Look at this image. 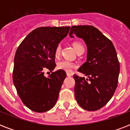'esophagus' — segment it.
<instances>
[{"label":"esophagus","instance_id":"1","mask_svg":"<svg viewBox=\"0 0 130 130\" xmlns=\"http://www.w3.org/2000/svg\"><path fill=\"white\" fill-rule=\"evenodd\" d=\"M67 75L68 77H70V76H72V75H73V73H69V72H67Z\"/></svg>","mask_w":130,"mask_h":130}]
</instances>
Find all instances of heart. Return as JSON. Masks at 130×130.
<instances>
[{"mask_svg":"<svg viewBox=\"0 0 130 130\" xmlns=\"http://www.w3.org/2000/svg\"><path fill=\"white\" fill-rule=\"evenodd\" d=\"M73 46L74 47V48L76 51V52L80 50L82 48H84V46L82 44L79 42H73ZM61 44H58L56 46L55 49V57H59L61 54ZM76 67V65L75 63L71 62V61H67V60H63V61H59V63H57V67L58 69L60 70H63V71H67V72H69V71H72V69L73 68H75Z\"/></svg>","mask_w":130,"mask_h":130,"instance_id":"heart-1","label":"heart"}]
</instances>
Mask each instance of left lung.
Returning <instances> with one entry per match:
<instances>
[{
  "label": "left lung",
  "instance_id": "1",
  "mask_svg": "<svg viewBox=\"0 0 130 130\" xmlns=\"http://www.w3.org/2000/svg\"><path fill=\"white\" fill-rule=\"evenodd\" d=\"M82 38L86 44V62L78 69L88 78L74 74L75 97L79 106L87 111H94L109 102L117 88L119 62L112 42L92 25H74L73 34Z\"/></svg>",
  "mask_w": 130,
  "mask_h": 130
}]
</instances>
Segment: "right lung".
I'll list each match as a JSON object with an SVG mask.
<instances>
[{"mask_svg":"<svg viewBox=\"0 0 130 130\" xmlns=\"http://www.w3.org/2000/svg\"><path fill=\"white\" fill-rule=\"evenodd\" d=\"M70 27H41L30 32L17 48L14 59L13 84L23 103L31 111L43 113L57 103L66 77L57 70L48 77L44 71L55 69V49L67 36Z\"/></svg>","mask_w":130,"mask_h":130,"instance_id":"right-lung-1","label":"right lung"}]
</instances>
